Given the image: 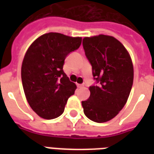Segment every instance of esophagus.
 Here are the masks:
<instances>
[{
    "label": "esophagus",
    "mask_w": 154,
    "mask_h": 154,
    "mask_svg": "<svg viewBox=\"0 0 154 154\" xmlns=\"http://www.w3.org/2000/svg\"><path fill=\"white\" fill-rule=\"evenodd\" d=\"M77 88H82V87L84 86V85L82 84H77Z\"/></svg>",
    "instance_id": "obj_1"
}]
</instances>
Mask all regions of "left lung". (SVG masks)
I'll return each instance as SVG.
<instances>
[{
	"label": "left lung",
	"instance_id": "obj_1",
	"mask_svg": "<svg viewBox=\"0 0 154 154\" xmlns=\"http://www.w3.org/2000/svg\"><path fill=\"white\" fill-rule=\"evenodd\" d=\"M97 85L89 87L90 97L82 101L84 113L97 123L117 116L129 98L134 82V65L125 46L115 37L100 34L83 39Z\"/></svg>",
	"mask_w": 154,
	"mask_h": 154
}]
</instances>
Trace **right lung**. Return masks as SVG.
<instances>
[{
    "label": "right lung",
    "instance_id": "1",
    "mask_svg": "<svg viewBox=\"0 0 154 154\" xmlns=\"http://www.w3.org/2000/svg\"><path fill=\"white\" fill-rule=\"evenodd\" d=\"M82 44V37L59 32L42 35L29 47L21 65L25 97L39 117L50 120L64 112L76 85L63 71L66 56Z\"/></svg>",
    "mask_w": 154,
    "mask_h": 154
}]
</instances>
